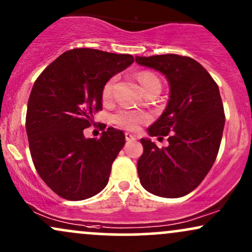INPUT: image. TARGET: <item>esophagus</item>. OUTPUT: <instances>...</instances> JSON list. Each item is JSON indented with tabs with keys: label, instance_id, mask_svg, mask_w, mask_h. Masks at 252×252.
<instances>
[{
	"label": "esophagus",
	"instance_id": "1",
	"mask_svg": "<svg viewBox=\"0 0 252 252\" xmlns=\"http://www.w3.org/2000/svg\"><path fill=\"white\" fill-rule=\"evenodd\" d=\"M125 138H126L127 141H134L135 140V137L133 134H131V133H126Z\"/></svg>",
	"mask_w": 252,
	"mask_h": 252
}]
</instances>
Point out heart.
Masks as SVG:
<instances>
[{
	"mask_svg": "<svg viewBox=\"0 0 252 252\" xmlns=\"http://www.w3.org/2000/svg\"><path fill=\"white\" fill-rule=\"evenodd\" d=\"M138 80L143 86L145 92L151 90V88H159L160 90L161 87L160 80L152 72H147V70L140 72L138 74ZM115 82H117V76H112L103 85L101 96L105 102L111 101L112 97H113ZM147 121H150L149 114L143 111H134V109H121L113 115V123L115 125L128 129V131H135L141 124L147 123Z\"/></svg>",
	"mask_w": 252,
	"mask_h": 252,
	"instance_id": "obj_1",
	"label": "heart"
}]
</instances>
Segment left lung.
I'll return each mask as SVG.
<instances>
[{"mask_svg":"<svg viewBox=\"0 0 252 252\" xmlns=\"http://www.w3.org/2000/svg\"><path fill=\"white\" fill-rule=\"evenodd\" d=\"M135 61L164 74L171 91L164 113L149 128L151 137H167L168 146L159 149L141 139L139 179L156 196L183 197L203 182L217 158L225 124L220 88L189 56H137Z\"/></svg>","mask_w":252,"mask_h":252,"instance_id":"left-lung-1","label":"left lung"}]
</instances>
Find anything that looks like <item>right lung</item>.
Instances as JSON below:
<instances>
[{
  "label": "right lung",
  "mask_w": 252,
  "mask_h": 252,
  "mask_svg": "<svg viewBox=\"0 0 252 252\" xmlns=\"http://www.w3.org/2000/svg\"><path fill=\"white\" fill-rule=\"evenodd\" d=\"M133 62L129 54L74 48L53 61L32 86L26 115L32 159L38 176L64 199H87L107 185L125 134L108 127L99 139H86L84 129L102 109L105 82Z\"/></svg>",
  "instance_id": "right-lung-1"
}]
</instances>
